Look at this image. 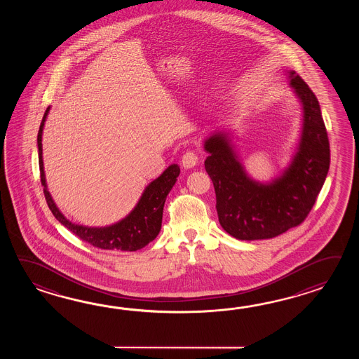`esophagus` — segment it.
I'll return each mask as SVG.
<instances>
[{
	"label": "esophagus",
	"mask_w": 359,
	"mask_h": 359,
	"mask_svg": "<svg viewBox=\"0 0 359 359\" xmlns=\"http://www.w3.org/2000/svg\"><path fill=\"white\" fill-rule=\"evenodd\" d=\"M198 163V154L195 151H186L182 156V165L184 168H194Z\"/></svg>",
	"instance_id": "1"
}]
</instances>
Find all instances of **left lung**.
Segmentation results:
<instances>
[{"mask_svg":"<svg viewBox=\"0 0 359 359\" xmlns=\"http://www.w3.org/2000/svg\"><path fill=\"white\" fill-rule=\"evenodd\" d=\"M290 86L303 107L298 150L283 175L268 183L248 176L229 135L215 132L204 142L223 229L237 240H264L297 227L311 212L330 168V144L318 100L289 70Z\"/></svg>","mask_w":359,"mask_h":359,"instance_id":"1","label":"left lung"}]
</instances>
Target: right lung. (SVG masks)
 Instances as JSON below:
<instances>
[{
    "instance_id": "obj_1",
    "label": "right lung",
    "mask_w": 359,
    "mask_h": 359,
    "mask_svg": "<svg viewBox=\"0 0 359 359\" xmlns=\"http://www.w3.org/2000/svg\"><path fill=\"white\" fill-rule=\"evenodd\" d=\"M48 111L50 107H47L39 126L37 145L41 183L43 186L47 205L54 214L55 218L81 240L104 250L136 252L151 243L161 232L164 203L169 191L172 190L176 183L177 177L180 176V167L177 164H172L161 173V176L154 180L146 187L142 196L138 200L137 205L122 221L107 227H87L72 223L59 210L47 190L46 177L42 161V132Z\"/></svg>"
}]
</instances>
